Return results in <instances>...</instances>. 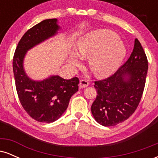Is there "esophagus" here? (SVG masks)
<instances>
[{
	"label": "esophagus",
	"instance_id": "esophagus-1",
	"mask_svg": "<svg viewBox=\"0 0 158 158\" xmlns=\"http://www.w3.org/2000/svg\"><path fill=\"white\" fill-rule=\"evenodd\" d=\"M88 85H89V82H88V81L85 80V79H81V80H80V82H79V88H86V87L88 86Z\"/></svg>",
	"mask_w": 158,
	"mask_h": 158
}]
</instances>
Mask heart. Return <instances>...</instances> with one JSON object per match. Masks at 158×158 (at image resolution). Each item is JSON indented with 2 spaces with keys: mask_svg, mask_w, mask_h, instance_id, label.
I'll return each mask as SVG.
<instances>
[{
  "mask_svg": "<svg viewBox=\"0 0 158 158\" xmlns=\"http://www.w3.org/2000/svg\"><path fill=\"white\" fill-rule=\"evenodd\" d=\"M77 49L81 57L88 58V66L97 77L114 73L126 54V47L118 35L108 30H96L85 35L79 41ZM79 56L76 53L70 56L69 61L73 68L81 66Z\"/></svg>",
  "mask_w": 158,
  "mask_h": 158,
  "instance_id": "heart-1",
  "label": "heart"
}]
</instances>
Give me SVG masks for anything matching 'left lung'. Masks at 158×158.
Segmentation results:
<instances>
[{"label":"left lung","mask_w":158,"mask_h":158,"mask_svg":"<svg viewBox=\"0 0 158 158\" xmlns=\"http://www.w3.org/2000/svg\"><path fill=\"white\" fill-rule=\"evenodd\" d=\"M147 71V57L136 39L128 60L112 76L94 81L97 96L91 112L98 123L114 126L131 117L140 102Z\"/></svg>","instance_id":"left-lung-1"}]
</instances>
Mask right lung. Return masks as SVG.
Instances as JSON below:
<instances>
[{
  "label": "right lung",
  "mask_w": 158,
  "mask_h": 158,
  "mask_svg": "<svg viewBox=\"0 0 158 158\" xmlns=\"http://www.w3.org/2000/svg\"><path fill=\"white\" fill-rule=\"evenodd\" d=\"M57 19H46L28 30L16 48L13 57V73L20 102L26 112L38 122L57 120L68 108L70 98L79 89V79H64L59 76L42 81L27 77L23 59L27 50L57 33Z\"/></svg>",
  "instance_id": "right-lung-1"
}]
</instances>
